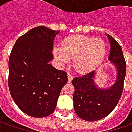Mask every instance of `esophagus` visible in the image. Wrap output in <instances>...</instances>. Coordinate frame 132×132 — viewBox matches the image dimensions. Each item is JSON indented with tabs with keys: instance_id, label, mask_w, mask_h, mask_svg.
<instances>
[{
	"instance_id": "esophagus-1",
	"label": "esophagus",
	"mask_w": 132,
	"mask_h": 132,
	"mask_svg": "<svg viewBox=\"0 0 132 132\" xmlns=\"http://www.w3.org/2000/svg\"><path fill=\"white\" fill-rule=\"evenodd\" d=\"M72 79H73V76L72 74H70V73H68V82H71Z\"/></svg>"
}]
</instances>
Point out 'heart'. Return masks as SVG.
Instances as JSON below:
<instances>
[{"instance_id": "1", "label": "heart", "mask_w": 132, "mask_h": 132, "mask_svg": "<svg viewBox=\"0 0 132 132\" xmlns=\"http://www.w3.org/2000/svg\"><path fill=\"white\" fill-rule=\"evenodd\" d=\"M106 53L105 43L102 39L85 35H73L63 42L62 48L55 47L53 53L56 60L66 65L74 59L73 66L81 72H89L98 66Z\"/></svg>"}]
</instances>
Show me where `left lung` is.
I'll use <instances>...</instances> for the list:
<instances>
[{
  "label": "left lung",
  "instance_id": "8db88e82",
  "mask_svg": "<svg viewBox=\"0 0 132 132\" xmlns=\"http://www.w3.org/2000/svg\"><path fill=\"white\" fill-rule=\"evenodd\" d=\"M111 50L109 56L116 67L117 78L115 83L109 89H99L94 82L95 71H92L72 79L75 88L73 94L74 110L82 119L95 121L106 117L116 107L124 88L126 74V63L122 49L112 37L107 34Z\"/></svg>",
  "mask_w": 132,
  "mask_h": 132
}]
</instances>
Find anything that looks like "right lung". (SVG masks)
<instances>
[{
    "mask_svg": "<svg viewBox=\"0 0 132 132\" xmlns=\"http://www.w3.org/2000/svg\"><path fill=\"white\" fill-rule=\"evenodd\" d=\"M60 33L40 26L16 41L9 57L8 87L16 105L27 115L42 118L52 114L67 73L50 62L53 40Z\"/></svg>",
    "mask_w": 132,
    "mask_h": 132,
    "instance_id": "obj_1",
    "label": "right lung"
}]
</instances>
